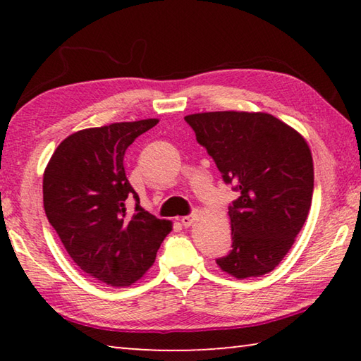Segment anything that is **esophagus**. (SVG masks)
<instances>
[{"label": "esophagus", "instance_id": "1", "mask_svg": "<svg viewBox=\"0 0 361 361\" xmlns=\"http://www.w3.org/2000/svg\"><path fill=\"white\" fill-rule=\"evenodd\" d=\"M194 221H195V215H186L181 218V224L185 226V228H189Z\"/></svg>", "mask_w": 361, "mask_h": 361}]
</instances>
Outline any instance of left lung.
<instances>
[{
  "label": "left lung",
  "mask_w": 361,
  "mask_h": 361,
  "mask_svg": "<svg viewBox=\"0 0 361 361\" xmlns=\"http://www.w3.org/2000/svg\"><path fill=\"white\" fill-rule=\"evenodd\" d=\"M185 121L223 181L239 192L228 212L232 250L216 264L235 279L274 271L312 204L314 162L307 143L267 113H197Z\"/></svg>",
  "instance_id": "left-lung-1"
}]
</instances>
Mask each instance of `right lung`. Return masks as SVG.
Segmentation results:
<instances>
[{
	"mask_svg": "<svg viewBox=\"0 0 361 361\" xmlns=\"http://www.w3.org/2000/svg\"><path fill=\"white\" fill-rule=\"evenodd\" d=\"M157 119L79 130L49 161L42 199L49 223L79 269L111 286H129L152 266L172 223L140 207L124 170L126 149ZM133 198L136 212L126 213Z\"/></svg>",
	"mask_w": 361,
	"mask_h": 361,
	"instance_id": "1",
	"label": "right lung"
}]
</instances>
